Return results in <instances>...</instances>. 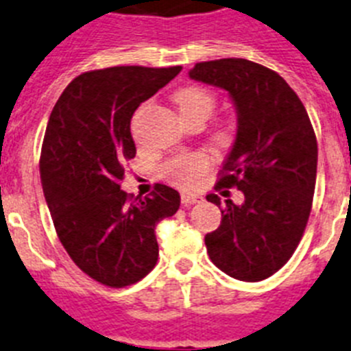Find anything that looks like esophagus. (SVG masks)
<instances>
[{
    "mask_svg": "<svg viewBox=\"0 0 351 351\" xmlns=\"http://www.w3.org/2000/svg\"><path fill=\"white\" fill-rule=\"evenodd\" d=\"M204 198L200 195H195V193H182L181 195V202L184 206H191V204H200Z\"/></svg>",
    "mask_w": 351,
    "mask_h": 351,
    "instance_id": "esophagus-1",
    "label": "esophagus"
}]
</instances>
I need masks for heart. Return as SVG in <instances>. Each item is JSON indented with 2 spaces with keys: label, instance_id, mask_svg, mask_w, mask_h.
<instances>
[{
  "label": "heart",
  "instance_id": "1",
  "mask_svg": "<svg viewBox=\"0 0 351 351\" xmlns=\"http://www.w3.org/2000/svg\"><path fill=\"white\" fill-rule=\"evenodd\" d=\"M176 104L179 107L182 119L193 116L209 117L214 108V96L207 89L190 86L176 95ZM210 167V158L206 153H188L170 158L163 163L161 173L167 181L181 188H191L202 178Z\"/></svg>",
  "mask_w": 351,
  "mask_h": 351
}]
</instances>
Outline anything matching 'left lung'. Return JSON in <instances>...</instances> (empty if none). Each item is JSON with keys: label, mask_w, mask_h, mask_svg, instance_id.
<instances>
[{"label": "left lung", "mask_w": 351, "mask_h": 351, "mask_svg": "<svg viewBox=\"0 0 351 351\" xmlns=\"http://www.w3.org/2000/svg\"><path fill=\"white\" fill-rule=\"evenodd\" d=\"M190 79L225 89L237 133L216 188H237L244 202L225 200L221 225L206 235L210 260L241 281L280 271L302 239L316 182L315 130L295 91L276 71L241 58L204 61ZM225 193V191H223ZM207 200L221 206L218 195Z\"/></svg>", "instance_id": "8db88e82"}]
</instances>
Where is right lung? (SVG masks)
<instances>
[{"instance_id":"add662e5","label":"right lung","mask_w":351,"mask_h":351,"mask_svg":"<svg viewBox=\"0 0 351 351\" xmlns=\"http://www.w3.org/2000/svg\"><path fill=\"white\" fill-rule=\"evenodd\" d=\"M181 66H112L68 84L52 108L40 156L43 195L61 244L82 272L123 288L153 271L154 228L178 213L181 197L156 184L147 197L121 190L126 160L137 153L133 112Z\"/></svg>"}]
</instances>
